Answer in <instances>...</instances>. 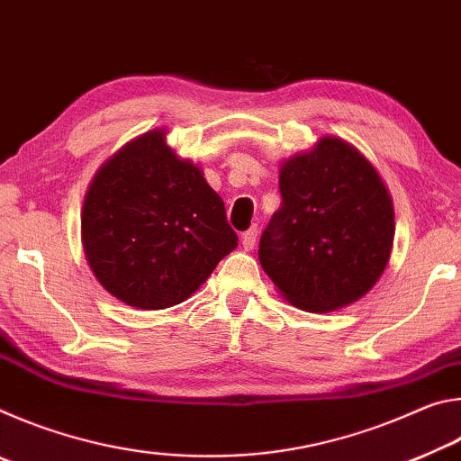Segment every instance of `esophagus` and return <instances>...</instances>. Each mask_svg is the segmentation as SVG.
Segmentation results:
<instances>
[{
    "instance_id": "1",
    "label": "esophagus",
    "mask_w": 461,
    "mask_h": 461,
    "mask_svg": "<svg viewBox=\"0 0 461 461\" xmlns=\"http://www.w3.org/2000/svg\"><path fill=\"white\" fill-rule=\"evenodd\" d=\"M256 236H258V228L256 225L244 231V236H241V246H244V249H252L256 246Z\"/></svg>"
}]
</instances>
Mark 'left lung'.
Instances as JSON below:
<instances>
[{"label":"left lung","instance_id":"left-lung-1","mask_svg":"<svg viewBox=\"0 0 461 461\" xmlns=\"http://www.w3.org/2000/svg\"><path fill=\"white\" fill-rule=\"evenodd\" d=\"M278 212L262 231L258 258L288 303L325 313L376 285L394 238L393 201L368 160L339 138L280 168Z\"/></svg>","mask_w":461,"mask_h":461}]
</instances>
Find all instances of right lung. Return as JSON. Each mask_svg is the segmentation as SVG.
<instances>
[{
	"mask_svg": "<svg viewBox=\"0 0 461 461\" xmlns=\"http://www.w3.org/2000/svg\"><path fill=\"white\" fill-rule=\"evenodd\" d=\"M83 248L101 286L130 307L178 305L238 246L220 194L154 130L109 158L85 197Z\"/></svg>",
	"mask_w": 461,
	"mask_h": 461,
	"instance_id": "obj_1",
	"label": "right lung"
}]
</instances>
